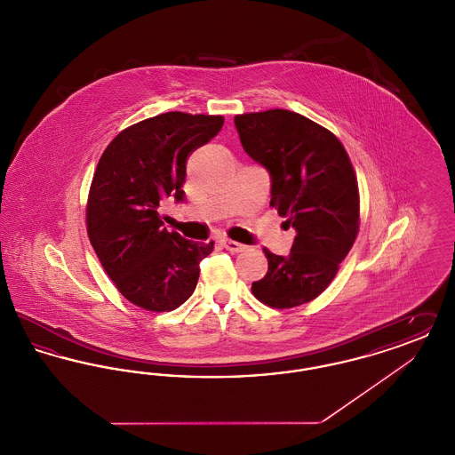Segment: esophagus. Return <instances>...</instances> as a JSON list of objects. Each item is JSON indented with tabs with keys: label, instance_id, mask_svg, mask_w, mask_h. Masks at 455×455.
<instances>
[{
	"label": "esophagus",
	"instance_id": "34e87169",
	"mask_svg": "<svg viewBox=\"0 0 455 455\" xmlns=\"http://www.w3.org/2000/svg\"><path fill=\"white\" fill-rule=\"evenodd\" d=\"M221 243H223V247H225L227 251H230V252H234V254L242 252V251L245 249V245H243V243H238V242H235V240H230V238H223V240H221Z\"/></svg>",
	"mask_w": 455,
	"mask_h": 455
}]
</instances>
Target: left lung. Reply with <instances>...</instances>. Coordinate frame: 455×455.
<instances>
[{
  "instance_id": "left-lung-1",
  "label": "left lung",
  "mask_w": 455,
  "mask_h": 455,
  "mask_svg": "<svg viewBox=\"0 0 455 455\" xmlns=\"http://www.w3.org/2000/svg\"><path fill=\"white\" fill-rule=\"evenodd\" d=\"M240 143L271 175V206L297 230L283 258L264 249L267 273L252 295L273 308L317 299L334 280L360 228L358 180L334 132L284 108L238 114Z\"/></svg>"
}]
</instances>
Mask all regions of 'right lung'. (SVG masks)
Returning <instances> with one entry per match:
<instances>
[{
	"instance_id": "1",
	"label": "right lung",
	"mask_w": 455,
	"mask_h": 455,
	"mask_svg": "<svg viewBox=\"0 0 455 455\" xmlns=\"http://www.w3.org/2000/svg\"><path fill=\"white\" fill-rule=\"evenodd\" d=\"M223 116L165 112L121 131L102 153L87 199L90 243L119 293L150 312L186 302L215 242L164 228L158 206L184 199L186 164L215 138Z\"/></svg>"
}]
</instances>
